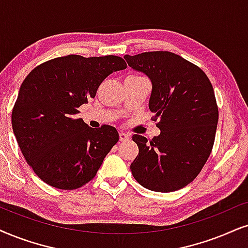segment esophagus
Masks as SVG:
<instances>
[{
    "instance_id": "34e87169",
    "label": "esophagus",
    "mask_w": 248,
    "mask_h": 248,
    "mask_svg": "<svg viewBox=\"0 0 248 248\" xmlns=\"http://www.w3.org/2000/svg\"><path fill=\"white\" fill-rule=\"evenodd\" d=\"M119 137H120L121 142H124V140H129L130 135L127 134V133H124V131H120V133H119Z\"/></svg>"
}]
</instances>
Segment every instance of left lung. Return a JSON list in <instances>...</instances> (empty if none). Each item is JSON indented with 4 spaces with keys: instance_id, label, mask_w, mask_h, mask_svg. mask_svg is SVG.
<instances>
[{
    "instance_id": "obj_1",
    "label": "left lung",
    "mask_w": 248,
    "mask_h": 248,
    "mask_svg": "<svg viewBox=\"0 0 248 248\" xmlns=\"http://www.w3.org/2000/svg\"><path fill=\"white\" fill-rule=\"evenodd\" d=\"M128 65L149 77V108L160 135L147 140L133 135L139 155L130 170L140 186L171 192L191 183L211 155L218 121L214 89L205 72L169 51L124 56Z\"/></svg>"
}]
</instances>
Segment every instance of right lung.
Returning a JSON list of instances; mask_svg holds the SVG:
<instances>
[{
    "instance_id": "1",
    "label": "right lung",
    "mask_w": 248,
    "mask_h": 248,
    "mask_svg": "<svg viewBox=\"0 0 248 248\" xmlns=\"http://www.w3.org/2000/svg\"><path fill=\"white\" fill-rule=\"evenodd\" d=\"M126 67L118 56L68 55L36 66L21 83L12 129L24 158L46 184L74 190L96 176L119 134L108 124L90 128L78 108L96 96L105 78Z\"/></svg>"
}]
</instances>
